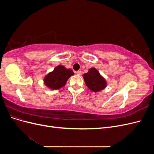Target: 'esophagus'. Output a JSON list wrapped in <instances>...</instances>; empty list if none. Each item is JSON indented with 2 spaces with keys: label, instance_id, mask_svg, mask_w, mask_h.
Segmentation results:
<instances>
[{
  "label": "esophagus",
  "instance_id": "esophagus-1",
  "mask_svg": "<svg viewBox=\"0 0 154 154\" xmlns=\"http://www.w3.org/2000/svg\"><path fill=\"white\" fill-rule=\"evenodd\" d=\"M76 73L77 74H78V75H80V74H82V71H77L76 72Z\"/></svg>",
  "mask_w": 154,
  "mask_h": 154
}]
</instances>
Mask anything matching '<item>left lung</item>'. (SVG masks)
<instances>
[{"instance_id": "left-lung-1", "label": "left lung", "mask_w": 154, "mask_h": 154, "mask_svg": "<svg viewBox=\"0 0 154 154\" xmlns=\"http://www.w3.org/2000/svg\"><path fill=\"white\" fill-rule=\"evenodd\" d=\"M83 77L88 88L94 92L103 90L106 85L105 80L95 68H91L87 73L83 74Z\"/></svg>"}]
</instances>
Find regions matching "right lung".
Instances as JSON below:
<instances>
[{"label": "right lung", "instance_id": "obj_1", "mask_svg": "<svg viewBox=\"0 0 154 154\" xmlns=\"http://www.w3.org/2000/svg\"><path fill=\"white\" fill-rule=\"evenodd\" d=\"M73 74L74 72L71 69L58 66L45 77V85L51 89H58L66 85L68 79Z\"/></svg>", "mask_w": 154, "mask_h": 154}]
</instances>
